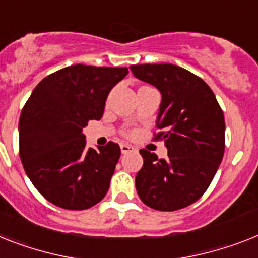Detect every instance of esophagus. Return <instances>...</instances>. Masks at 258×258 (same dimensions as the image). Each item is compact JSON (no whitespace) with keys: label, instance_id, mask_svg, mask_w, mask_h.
Wrapping results in <instances>:
<instances>
[{"label":"esophagus","instance_id":"1","mask_svg":"<svg viewBox=\"0 0 258 258\" xmlns=\"http://www.w3.org/2000/svg\"><path fill=\"white\" fill-rule=\"evenodd\" d=\"M120 148H121V153H122V154H126V153H131L134 150L133 146H131V145H127V144H121Z\"/></svg>","mask_w":258,"mask_h":258}]
</instances>
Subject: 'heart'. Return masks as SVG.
Here are the masks:
<instances>
[{
  "label": "heart",
  "instance_id": "heart-1",
  "mask_svg": "<svg viewBox=\"0 0 258 258\" xmlns=\"http://www.w3.org/2000/svg\"><path fill=\"white\" fill-rule=\"evenodd\" d=\"M125 134H126V136H133V133H132V132H126Z\"/></svg>",
  "mask_w": 258,
  "mask_h": 258
}]
</instances>
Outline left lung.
Segmentation results:
<instances>
[{"mask_svg": "<svg viewBox=\"0 0 258 258\" xmlns=\"http://www.w3.org/2000/svg\"><path fill=\"white\" fill-rule=\"evenodd\" d=\"M131 71L162 93L154 140H163L167 148L166 158L140 150L144 166L136 176L138 197L158 211L187 207L206 192L223 159V110L207 83L184 68L136 64Z\"/></svg>", "mask_w": 258, "mask_h": 258, "instance_id": "left-lung-1", "label": "left lung"}]
</instances>
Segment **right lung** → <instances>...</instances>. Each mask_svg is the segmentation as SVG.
<instances>
[{
    "label": "right lung",
    "mask_w": 258,
    "mask_h": 258,
    "mask_svg": "<svg viewBox=\"0 0 258 258\" xmlns=\"http://www.w3.org/2000/svg\"><path fill=\"white\" fill-rule=\"evenodd\" d=\"M126 67L76 64L46 76L19 117V157L34 187L64 210H87L109 190L121 155L109 141L86 148L83 127L103 117L106 96Z\"/></svg>",
    "instance_id": "right-lung-1"
}]
</instances>
